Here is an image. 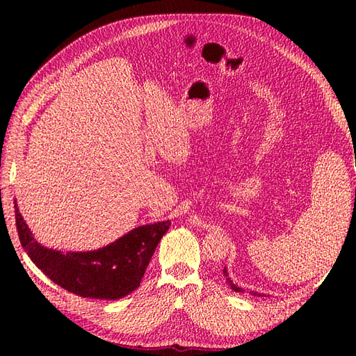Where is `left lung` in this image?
<instances>
[{"instance_id":"obj_1","label":"left lung","mask_w":356,"mask_h":356,"mask_svg":"<svg viewBox=\"0 0 356 356\" xmlns=\"http://www.w3.org/2000/svg\"><path fill=\"white\" fill-rule=\"evenodd\" d=\"M223 274H225V277H226V282H228V284L231 286V289L232 291H236V292H243V289H241V287H238V286H236V284H234L232 283V280L228 277V270H226V268L223 269ZM252 295H259V297H266V295H264V293H259V292H251Z\"/></svg>"}]
</instances>
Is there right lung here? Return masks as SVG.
I'll list each match as a JSON object with an SVG mask.
<instances>
[{
	"instance_id": "add662e5",
	"label": "right lung",
	"mask_w": 356,
	"mask_h": 356,
	"mask_svg": "<svg viewBox=\"0 0 356 356\" xmlns=\"http://www.w3.org/2000/svg\"><path fill=\"white\" fill-rule=\"evenodd\" d=\"M22 248L53 283L84 298L119 300L138 289L156 246L171 222L142 225L113 243L86 252H63L38 243L15 200Z\"/></svg>"
}]
</instances>
